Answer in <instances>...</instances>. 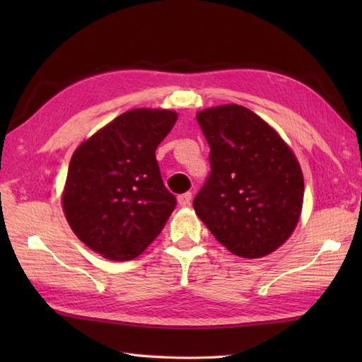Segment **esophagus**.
Here are the masks:
<instances>
[{"instance_id":"34e87169","label":"esophagus","mask_w":362,"mask_h":362,"mask_svg":"<svg viewBox=\"0 0 362 362\" xmlns=\"http://www.w3.org/2000/svg\"><path fill=\"white\" fill-rule=\"evenodd\" d=\"M177 199H179L180 206H188L189 202H191V193H183V194H180Z\"/></svg>"}]
</instances>
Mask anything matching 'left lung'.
Segmentation results:
<instances>
[{"mask_svg": "<svg viewBox=\"0 0 362 362\" xmlns=\"http://www.w3.org/2000/svg\"><path fill=\"white\" fill-rule=\"evenodd\" d=\"M210 174L193 206L216 240L243 258L274 252L296 228L303 175L280 135L257 113L227 104L196 115Z\"/></svg>", "mask_w": 362, "mask_h": 362, "instance_id": "8db88e82", "label": "left lung"}]
</instances>
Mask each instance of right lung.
Here are the masks:
<instances>
[{
    "instance_id": "add662e5",
    "label": "right lung",
    "mask_w": 362,
    "mask_h": 362,
    "mask_svg": "<svg viewBox=\"0 0 362 362\" xmlns=\"http://www.w3.org/2000/svg\"><path fill=\"white\" fill-rule=\"evenodd\" d=\"M177 113L135 109L82 143L68 166L64 211L90 249L127 261L156 240L177 205L156 158Z\"/></svg>"
}]
</instances>
